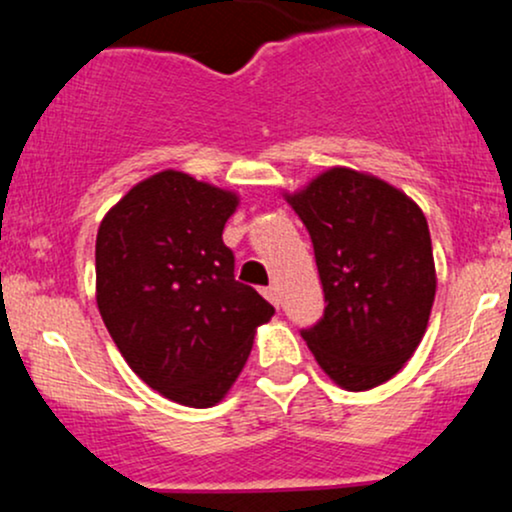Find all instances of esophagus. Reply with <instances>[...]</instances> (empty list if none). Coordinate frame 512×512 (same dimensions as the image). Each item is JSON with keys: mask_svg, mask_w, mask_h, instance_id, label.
<instances>
[{"mask_svg": "<svg viewBox=\"0 0 512 512\" xmlns=\"http://www.w3.org/2000/svg\"><path fill=\"white\" fill-rule=\"evenodd\" d=\"M262 296L267 298V301L272 305H276V308H279V289H276V286H267V289H262Z\"/></svg>", "mask_w": 512, "mask_h": 512, "instance_id": "34e87169", "label": "esophagus"}]
</instances>
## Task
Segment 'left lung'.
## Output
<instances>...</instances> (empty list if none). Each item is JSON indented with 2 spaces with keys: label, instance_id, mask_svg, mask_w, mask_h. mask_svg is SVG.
<instances>
[{
  "label": "left lung",
  "instance_id": "8db88e82",
  "mask_svg": "<svg viewBox=\"0 0 512 512\" xmlns=\"http://www.w3.org/2000/svg\"><path fill=\"white\" fill-rule=\"evenodd\" d=\"M286 199L313 240L327 303L301 337L344 390L383 385L416 351L436 298L424 211L351 168H330Z\"/></svg>",
  "mask_w": 512,
  "mask_h": 512
}]
</instances>
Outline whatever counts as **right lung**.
<instances>
[{"label":"right lung","mask_w":512,"mask_h":512,"mask_svg":"<svg viewBox=\"0 0 512 512\" xmlns=\"http://www.w3.org/2000/svg\"><path fill=\"white\" fill-rule=\"evenodd\" d=\"M238 197L178 170L134 185L96 238V301L129 368L185 407H214L274 308L236 281L223 226Z\"/></svg>","instance_id":"1"}]
</instances>
